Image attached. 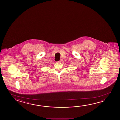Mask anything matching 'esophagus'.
Returning <instances> with one entry per match:
<instances>
[{"label": "esophagus", "mask_w": 120, "mask_h": 120, "mask_svg": "<svg viewBox=\"0 0 120 120\" xmlns=\"http://www.w3.org/2000/svg\"><path fill=\"white\" fill-rule=\"evenodd\" d=\"M62 60H60V61H58V62H60V63H61V62H62Z\"/></svg>", "instance_id": "esophagus-1"}]
</instances>
